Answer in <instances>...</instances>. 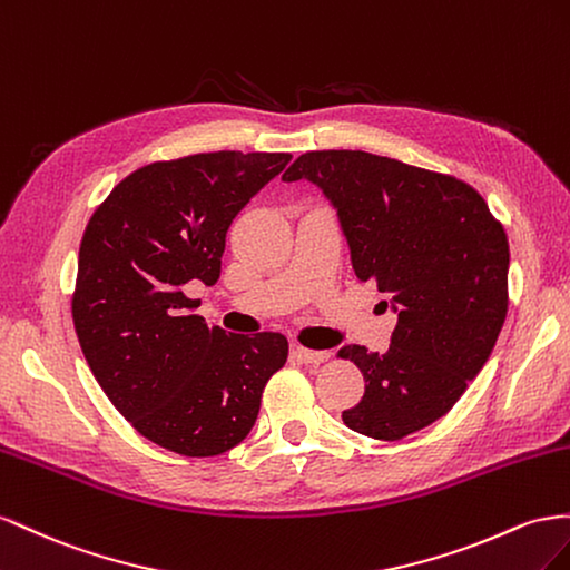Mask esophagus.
<instances>
[{
  "mask_svg": "<svg viewBox=\"0 0 570 570\" xmlns=\"http://www.w3.org/2000/svg\"><path fill=\"white\" fill-rule=\"evenodd\" d=\"M294 355L305 365H320L324 361H330V353L327 351H311V348H303V346H296Z\"/></svg>",
  "mask_w": 570,
  "mask_h": 570,
  "instance_id": "esophagus-1",
  "label": "esophagus"
}]
</instances>
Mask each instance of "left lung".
Returning a JSON list of instances; mask_svg holds the SVG:
<instances>
[{
  "label": "left lung",
  "instance_id": "1",
  "mask_svg": "<svg viewBox=\"0 0 570 570\" xmlns=\"http://www.w3.org/2000/svg\"><path fill=\"white\" fill-rule=\"evenodd\" d=\"M307 178L338 213L361 282L399 313L392 346H344L363 372L346 428L396 442L446 415L492 355L509 311V238L461 178L363 150H315L284 171Z\"/></svg>",
  "mask_w": 570,
  "mask_h": 570
}]
</instances>
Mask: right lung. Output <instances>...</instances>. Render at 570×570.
<instances>
[{"label": "right lung", "mask_w": 570, "mask_h": 570, "mask_svg": "<svg viewBox=\"0 0 570 570\" xmlns=\"http://www.w3.org/2000/svg\"><path fill=\"white\" fill-rule=\"evenodd\" d=\"M288 153H200L128 174L95 209L78 250L73 327L97 384L136 432L190 459L253 430L286 336L226 334L186 286H213L226 232Z\"/></svg>", "instance_id": "1"}]
</instances>
